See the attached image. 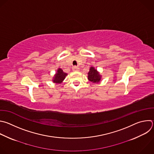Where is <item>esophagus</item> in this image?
<instances>
[{
    "label": "esophagus",
    "mask_w": 154,
    "mask_h": 154,
    "mask_svg": "<svg viewBox=\"0 0 154 154\" xmlns=\"http://www.w3.org/2000/svg\"><path fill=\"white\" fill-rule=\"evenodd\" d=\"M72 71H79V68L78 66H74L72 68Z\"/></svg>",
    "instance_id": "obj_1"
}]
</instances>
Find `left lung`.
I'll return each instance as SVG.
<instances>
[{
    "mask_svg": "<svg viewBox=\"0 0 154 154\" xmlns=\"http://www.w3.org/2000/svg\"><path fill=\"white\" fill-rule=\"evenodd\" d=\"M100 79L101 75L97 72V69H95L94 67H91L88 72V79L93 83H97L100 82Z\"/></svg>",
    "mask_w": 154,
    "mask_h": 154,
    "instance_id": "1",
    "label": "left lung"
}]
</instances>
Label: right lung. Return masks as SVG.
<instances>
[{
  "instance_id": "1",
  "label": "right lung",
  "mask_w": 154,
  "mask_h": 154,
  "mask_svg": "<svg viewBox=\"0 0 154 154\" xmlns=\"http://www.w3.org/2000/svg\"><path fill=\"white\" fill-rule=\"evenodd\" d=\"M66 75H67V74L65 73L62 69L59 68L58 69L57 72L56 73V74L54 77L53 82L56 83H60L63 81Z\"/></svg>"
}]
</instances>
